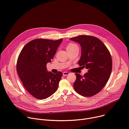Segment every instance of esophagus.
<instances>
[{
    "label": "esophagus",
    "instance_id": "34e87169",
    "mask_svg": "<svg viewBox=\"0 0 129 129\" xmlns=\"http://www.w3.org/2000/svg\"><path fill=\"white\" fill-rule=\"evenodd\" d=\"M69 73L67 72H64L63 73V76H67L68 75H69Z\"/></svg>",
    "mask_w": 129,
    "mask_h": 129
}]
</instances>
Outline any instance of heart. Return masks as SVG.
Here are the masks:
<instances>
[{
  "mask_svg": "<svg viewBox=\"0 0 129 129\" xmlns=\"http://www.w3.org/2000/svg\"><path fill=\"white\" fill-rule=\"evenodd\" d=\"M75 47H78V46L74 43H69L68 44V45L67 46V49H72Z\"/></svg>",
  "mask_w": 129,
  "mask_h": 129,
  "instance_id": "obj_1",
  "label": "heart"
}]
</instances>
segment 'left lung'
Here are the masks:
<instances>
[{
  "mask_svg": "<svg viewBox=\"0 0 129 129\" xmlns=\"http://www.w3.org/2000/svg\"><path fill=\"white\" fill-rule=\"evenodd\" d=\"M81 47V56L78 62L88 69L83 76L76 74L75 90L84 97L93 96L106 85L112 69V59L108 49L96 37L81 35L70 39Z\"/></svg>",
  "mask_w": 129,
  "mask_h": 129,
  "instance_id": "left-lung-1",
  "label": "left lung"
}]
</instances>
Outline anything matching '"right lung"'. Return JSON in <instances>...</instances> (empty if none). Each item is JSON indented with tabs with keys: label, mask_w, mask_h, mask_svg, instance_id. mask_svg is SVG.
I'll return each mask as SVG.
<instances>
[{
	"label": "right lung",
	"mask_w": 129,
	"mask_h": 129,
	"mask_svg": "<svg viewBox=\"0 0 129 129\" xmlns=\"http://www.w3.org/2000/svg\"><path fill=\"white\" fill-rule=\"evenodd\" d=\"M62 41L35 39L28 43L19 53L17 74L24 87L34 98H47L57 89L63 74L48 72L46 65L51 62Z\"/></svg>",
	"instance_id": "right-lung-1"
}]
</instances>
